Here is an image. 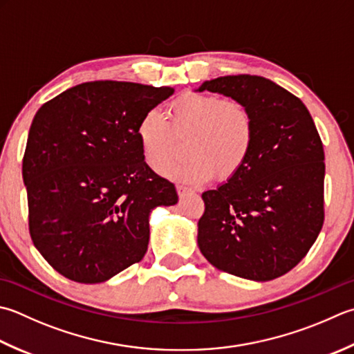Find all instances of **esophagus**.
<instances>
[{
    "instance_id": "34e87169",
    "label": "esophagus",
    "mask_w": 354,
    "mask_h": 354,
    "mask_svg": "<svg viewBox=\"0 0 354 354\" xmlns=\"http://www.w3.org/2000/svg\"><path fill=\"white\" fill-rule=\"evenodd\" d=\"M176 192H178L179 198H184V196H187V195H190V193H193L192 189H187V187H184V185H178V187H176Z\"/></svg>"
}]
</instances>
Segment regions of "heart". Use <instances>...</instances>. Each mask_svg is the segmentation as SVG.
<instances>
[{
    "label": "heart",
    "mask_w": 354,
    "mask_h": 354,
    "mask_svg": "<svg viewBox=\"0 0 354 354\" xmlns=\"http://www.w3.org/2000/svg\"><path fill=\"white\" fill-rule=\"evenodd\" d=\"M171 122L151 109L138 122L136 136L151 169L162 171L181 155L178 138H187L190 158L167 170L187 184L236 175L244 167L254 141V118L244 102L216 95L185 93L170 104Z\"/></svg>",
    "instance_id": "obj_1"
}]
</instances>
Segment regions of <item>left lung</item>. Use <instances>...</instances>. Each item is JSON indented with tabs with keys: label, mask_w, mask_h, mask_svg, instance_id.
Segmentation results:
<instances>
[{
	"label": "left lung",
	"mask_w": 354,
	"mask_h": 354,
	"mask_svg": "<svg viewBox=\"0 0 354 354\" xmlns=\"http://www.w3.org/2000/svg\"><path fill=\"white\" fill-rule=\"evenodd\" d=\"M204 90L245 104L254 141L244 167L203 193L199 250L223 272L276 279L299 264L324 224L319 133L304 102L262 76H219L196 92Z\"/></svg>",
	"instance_id": "1"
}]
</instances>
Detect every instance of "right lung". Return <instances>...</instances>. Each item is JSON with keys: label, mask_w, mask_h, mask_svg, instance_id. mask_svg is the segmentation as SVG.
Segmentation results:
<instances>
[{"label": "right lung", "mask_w": 354, "mask_h": 354, "mask_svg": "<svg viewBox=\"0 0 354 354\" xmlns=\"http://www.w3.org/2000/svg\"><path fill=\"white\" fill-rule=\"evenodd\" d=\"M175 92L138 82H82L35 115L23 159L29 230L57 272L81 283L113 278L147 252L149 218L178 193L144 161L136 127Z\"/></svg>", "instance_id": "obj_1"}]
</instances>
